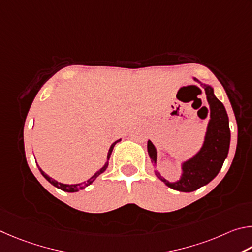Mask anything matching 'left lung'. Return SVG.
<instances>
[{"mask_svg": "<svg viewBox=\"0 0 252 252\" xmlns=\"http://www.w3.org/2000/svg\"><path fill=\"white\" fill-rule=\"evenodd\" d=\"M201 85L205 87L207 100L211 110L204 146L196 156L184 162L183 176L178 182L169 183L162 178L159 173H156L157 177L169 188L183 192L195 191L198 188L210 183L221 169L223 161L228 155L229 145H230L229 119L224 106L214 95L213 88L204 84ZM147 148L152 160L154 164H156V148L151 140H148Z\"/></svg>", "mask_w": 252, "mask_h": 252, "instance_id": "obj_1", "label": "left lung"}]
</instances>
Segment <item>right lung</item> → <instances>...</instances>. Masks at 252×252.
<instances>
[{
	"instance_id": "1",
	"label": "right lung",
	"mask_w": 252,
	"mask_h": 252,
	"mask_svg": "<svg viewBox=\"0 0 252 252\" xmlns=\"http://www.w3.org/2000/svg\"><path fill=\"white\" fill-rule=\"evenodd\" d=\"M118 142H121V139H118V140H116V142L115 143H113L112 144V146H110V148H109V151H108V155H107V162H106L105 164V166L103 167V168H101L100 170H98L97 171V173L93 176L92 178H90L87 180V182H85V183H82V184H76V185H65V184H61V183H59V182H56V180H54L53 178H51V177H48V176L44 173V171L39 168L38 167V169H39V171H41V174L44 176V178H45L47 182H50L53 186H55V187H57L59 189H61V190H63V191H67V192H76V191H78V190H82V189H84L85 187H87V186H90V185L94 182V180L98 177V176L100 175V174H103L104 171L106 170V168H107V166H108V160H109V157H110V154H112V152H113V148H114V146L115 145H116Z\"/></svg>"
}]
</instances>
